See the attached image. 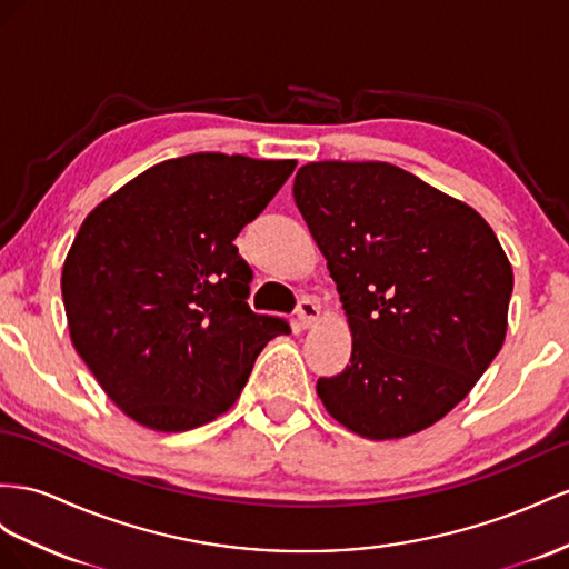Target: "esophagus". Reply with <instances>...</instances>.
<instances>
[{
    "label": "esophagus",
    "instance_id": "obj_1",
    "mask_svg": "<svg viewBox=\"0 0 569 569\" xmlns=\"http://www.w3.org/2000/svg\"><path fill=\"white\" fill-rule=\"evenodd\" d=\"M319 317H322V310H319V305L315 300H310V298L300 300V305H298V322H300L302 329L315 327L319 322Z\"/></svg>",
    "mask_w": 569,
    "mask_h": 569
}]
</instances>
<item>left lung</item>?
Here are the masks:
<instances>
[{
  "label": "left lung",
  "instance_id": "left-lung-1",
  "mask_svg": "<svg viewBox=\"0 0 569 569\" xmlns=\"http://www.w3.org/2000/svg\"><path fill=\"white\" fill-rule=\"evenodd\" d=\"M293 197L353 337L346 370L317 380L325 409L368 440L435 426L505 343L500 240L469 203L380 160L302 166Z\"/></svg>",
  "mask_w": 569,
  "mask_h": 569
}]
</instances>
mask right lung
<instances>
[{
	"mask_svg": "<svg viewBox=\"0 0 569 569\" xmlns=\"http://www.w3.org/2000/svg\"><path fill=\"white\" fill-rule=\"evenodd\" d=\"M293 170L296 160L192 153L143 170L86 216L62 267L69 337L134 423H211L261 348L290 331L250 310L252 271L232 240Z\"/></svg>",
	"mask_w": 569,
	"mask_h": 569,
	"instance_id": "obj_1",
	"label": "right lung"
}]
</instances>
